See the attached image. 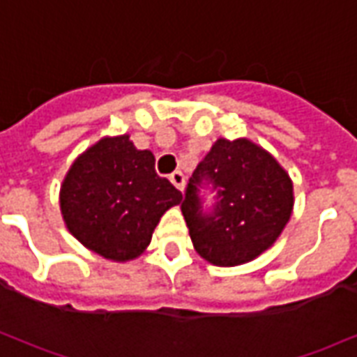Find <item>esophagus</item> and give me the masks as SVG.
<instances>
[{
	"label": "esophagus",
	"mask_w": 357,
	"mask_h": 357,
	"mask_svg": "<svg viewBox=\"0 0 357 357\" xmlns=\"http://www.w3.org/2000/svg\"><path fill=\"white\" fill-rule=\"evenodd\" d=\"M170 181L174 183V185L178 187L181 193H183V189H185V176H183L181 172H174V174L170 176Z\"/></svg>",
	"instance_id": "obj_1"
}]
</instances>
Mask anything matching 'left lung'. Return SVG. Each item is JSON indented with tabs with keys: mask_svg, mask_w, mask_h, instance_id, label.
<instances>
[{
	"mask_svg": "<svg viewBox=\"0 0 357 357\" xmlns=\"http://www.w3.org/2000/svg\"><path fill=\"white\" fill-rule=\"evenodd\" d=\"M202 181L218 193L212 215L200 210ZM292 206V179L273 155L247 137H220L195 168L181 212L195 250L206 262L231 268L252 262L275 243Z\"/></svg>",
	"mask_w": 357,
	"mask_h": 357,
	"instance_id": "obj_1",
	"label": "left lung"
}]
</instances>
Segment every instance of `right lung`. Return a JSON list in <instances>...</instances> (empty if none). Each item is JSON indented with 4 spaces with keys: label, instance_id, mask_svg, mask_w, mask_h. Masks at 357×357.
Wrapping results in <instances>:
<instances>
[{
    "label": "right lung",
    "instance_id": "obj_1",
    "mask_svg": "<svg viewBox=\"0 0 357 357\" xmlns=\"http://www.w3.org/2000/svg\"><path fill=\"white\" fill-rule=\"evenodd\" d=\"M179 202L178 189L156 176L155 155L135 149L128 133L86 149L59 193L66 229L112 262L143 255L164 212Z\"/></svg>",
    "mask_w": 357,
    "mask_h": 357
}]
</instances>
